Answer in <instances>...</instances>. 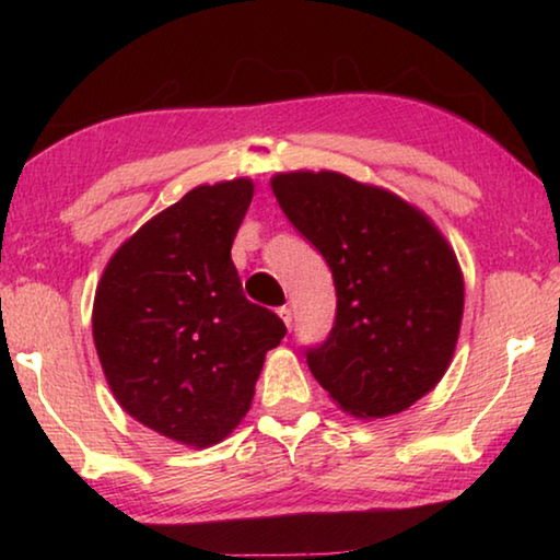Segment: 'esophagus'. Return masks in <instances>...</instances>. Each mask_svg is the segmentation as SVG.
Returning <instances> with one entry per match:
<instances>
[{
	"instance_id": "obj_1",
	"label": "esophagus",
	"mask_w": 560,
	"mask_h": 560,
	"mask_svg": "<svg viewBox=\"0 0 560 560\" xmlns=\"http://www.w3.org/2000/svg\"><path fill=\"white\" fill-rule=\"evenodd\" d=\"M279 316H281L283 324H287V328H291V324H293V314H291V308H289V306H281V308H279Z\"/></svg>"
}]
</instances>
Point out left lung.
<instances>
[{
	"label": "left lung",
	"instance_id": "1",
	"mask_svg": "<svg viewBox=\"0 0 560 560\" xmlns=\"http://www.w3.org/2000/svg\"><path fill=\"white\" fill-rule=\"evenodd\" d=\"M271 189L336 283L334 328L303 350L311 373L350 415L402 412L457 346L464 281L450 244L397 195L340 173L277 175Z\"/></svg>",
	"mask_w": 560,
	"mask_h": 560
}]
</instances>
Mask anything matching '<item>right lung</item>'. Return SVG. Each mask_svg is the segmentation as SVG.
Returning <instances> with one entry per match:
<instances>
[{
    "instance_id": "1",
    "label": "right lung",
    "mask_w": 560,
    "mask_h": 560,
    "mask_svg": "<svg viewBox=\"0 0 560 560\" xmlns=\"http://www.w3.org/2000/svg\"><path fill=\"white\" fill-rule=\"evenodd\" d=\"M252 179L202 185L113 254L93 301V340L122 410L175 442L224 440L254 397L267 350L287 336L252 303L232 261Z\"/></svg>"
}]
</instances>
